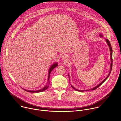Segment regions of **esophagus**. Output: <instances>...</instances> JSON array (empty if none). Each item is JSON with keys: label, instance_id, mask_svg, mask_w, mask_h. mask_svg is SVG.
I'll list each match as a JSON object with an SVG mask.
<instances>
[{"label": "esophagus", "instance_id": "obj_1", "mask_svg": "<svg viewBox=\"0 0 121 121\" xmlns=\"http://www.w3.org/2000/svg\"><path fill=\"white\" fill-rule=\"evenodd\" d=\"M62 58H63V59H64V60H67V59H68V56H67L66 55H64L62 56Z\"/></svg>", "mask_w": 121, "mask_h": 121}]
</instances>
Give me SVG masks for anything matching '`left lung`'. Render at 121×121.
Instances as JSON below:
<instances>
[{
	"label": "left lung",
	"mask_w": 121,
	"mask_h": 121,
	"mask_svg": "<svg viewBox=\"0 0 121 121\" xmlns=\"http://www.w3.org/2000/svg\"><path fill=\"white\" fill-rule=\"evenodd\" d=\"M99 36H100V37H103V34H101V33H100V35H99ZM105 40L106 41V42H107V43L108 45V47H109V50H110V59H111V64H110V71H109V73H108V75L107 77L105 78V79H104V80L100 84H99L98 85H97L96 86H95V87L94 88H92V89H89V90H85V91H82V90H78V89H76V88H75L73 86H72L71 85V86L72 87V88L73 89H74L75 90H76V91H80V92H83V91H92V90H95V89H96L97 88H98L101 85H102L105 81L108 78V77H109V75H110V72H111V69H112V47H111V44H110V42H109V40L108 39H105ZM69 75V74H68Z\"/></svg>",
	"instance_id": "left-lung-1"
}]
</instances>
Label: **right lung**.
Wrapping results in <instances>:
<instances>
[{
	"label": "right lung",
	"instance_id": "obj_1",
	"mask_svg": "<svg viewBox=\"0 0 121 121\" xmlns=\"http://www.w3.org/2000/svg\"><path fill=\"white\" fill-rule=\"evenodd\" d=\"M58 65V64L57 63H55L53 64H52L50 68L49 69V72H48V83H50L49 82V78H50V73L51 72H52V71L54 69V68L56 67ZM49 84H46L45 85V86H44L42 89H41L39 90H38V91H28V90H25L24 89L25 91H27V92H32V93H34V92H35V93H38V92H42V91H45L46 89H47V88H48L49 87ZM23 89V88H22Z\"/></svg>",
	"mask_w": 121,
	"mask_h": 121
}]
</instances>
